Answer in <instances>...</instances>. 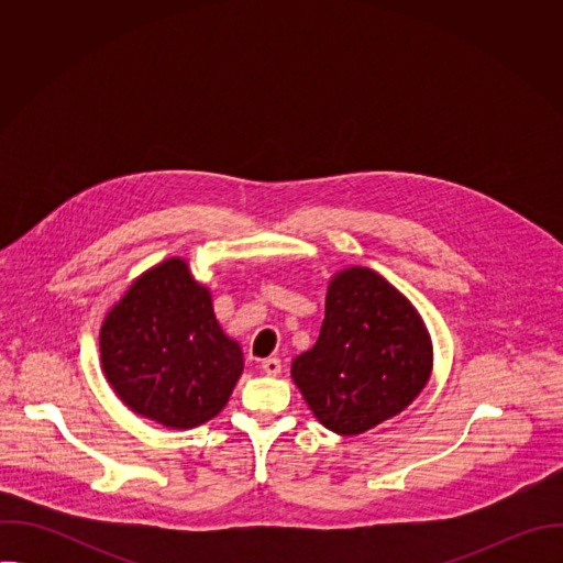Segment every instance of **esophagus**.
Here are the masks:
<instances>
[{
  "instance_id": "34e87169",
  "label": "esophagus",
  "mask_w": 563,
  "mask_h": 563,
  "mask_svg": "<svg viewBox=\"0 0 563 563\" xmlns=\"http://www.w3.org/2000/svg\"><path fill=\"white\" fill-rule=\"evenodd\" d=\"M261 367H263V372H265L267 376H278L280 369H283L280 358H265V361L261 363Z\"/></svg>"
}]
</instances>
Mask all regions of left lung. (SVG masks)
<instances>
[{"mask_svg":"<svg viewBox=\"0 0 563 563\" xmlns=\"http://www.w3.org/2000/svg\"><path fill=\"white\" fill-rule=\"evenodd\" d=\"M434 350L417 307L367 267L332 276L318 341L291 363L313 417L341 437L404 412L430 380Z\"/></svg>","mask_w":563,"mask_h":563,"instance_id":"1","label":"left lung"}]
</instances>
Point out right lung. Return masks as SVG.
I'll use <instances>...</instances> for the list:
<instances>
[{
    "label": "right lung",
    "mask_w": 563,
    "mask_h": 563,
    "mask_svg": "<svg viewBox=\"0 0 563 563\" xmlns=\"http://www.w3.org/2000/svg\"><path fill=\"white\" fill-rule=\"evenodd\" d=\"M102 372L122 404L165 428L211 421L245 369L213 313L211 291L185 258L140 274L100 328Z\"/></svg>",
    "instance_id": "right-lung-1"
}]
</instances>
